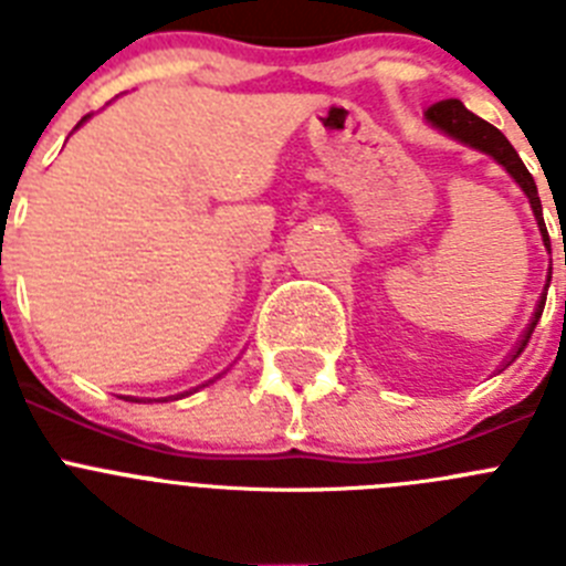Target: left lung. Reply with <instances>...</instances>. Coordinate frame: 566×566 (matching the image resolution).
I'll return each mask as SVG.
<instances>
[{
    "label": "left lung",
    "instance_id": "left-lung-1",
    "mask_svg": "<svg viewBox=\"0 0 566 566\" xmlns=\"http://www.w3.org/2000/svg\"><path fill=\"white\" fill-rule=\"evenodd\" d=\"M424 118H428V124H431V127L442 129L444 135H451V138H457V142L468 144V147L479 149V153H488L490 158H496V161L502 164L510 175H513V181H516L518 187H522V192L530 198V207H533L538 229H542L544 247H549V234H547V227H544L542 201H538L536 181H533V175H530L527 167L522 164V158H518V153L513 149V144H510L507 138H504V135L493 127V124H488L484 118H479V115L470 113V109L464 107L459 98H444V102L431 104V107L424 109ZM547 286H549V277H547ZM544 300L547 297L538 300L536 314H533V319H530L527 332L522 334V339L516 343V348H513L510 359H516L518 354L524 352V345L530 343V334H533V328H536L538 317H542V312H544Z\"/></svg>",
    "mask_w": 566,
    "mask_h": 566
}]
</instances>
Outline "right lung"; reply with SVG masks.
Here are the masks:
<instances>
[{
    "label": "right lung",
    "mask_w": 566,
    "mask_h": 566,
    "mask_svg": "<svg viewBox=\"0 0 566 566\" xmlns=\"http://www.w3.org/2000/svg\"><path fill=\"white\" fill-rule=\"evenodd\" d=\"M82 122H84V118H82Z\"/></svg>",
    "instance_id": "obj_1"
}]
</instances>
